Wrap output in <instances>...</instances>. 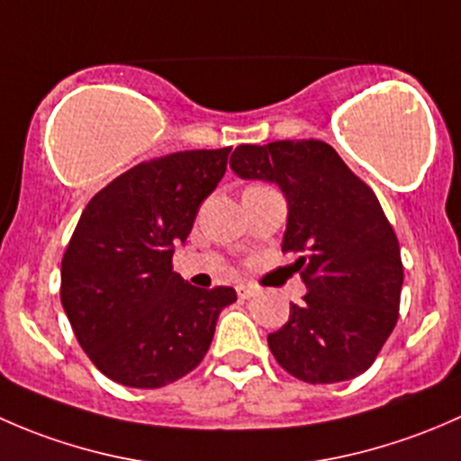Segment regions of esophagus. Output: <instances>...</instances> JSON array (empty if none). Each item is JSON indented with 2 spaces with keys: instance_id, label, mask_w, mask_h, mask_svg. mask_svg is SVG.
I'll return each instance as SVG.
<instances>
[{
  "instance_id": "esophagus-1",
  "label": "esophagus",
  "mask_w": 461,
  "mask_h": 461,
  "mask_svg": "<svg viewBox=\"0 0 461 461\" xmlns=\"http://www.w3.org/2000/svg\"><path fill=\"white\" fill-rule=\"evenodd\" d=\"M236 292H239L240 299H252L254 294H257V287L252 285H245V283H240L239 287H236Z\"/></svg>"
}]
</instances>
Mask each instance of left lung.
<instances>
[{
    "label": "left lung",
    "mask_w": 461,
    "mask_h": 461,
    "mask_svg": "<svg viewBox=\"0 0 461 461\" xmlns=\"http://www.w3.org/2000/svg\"><path fill=\"white\" fill-rule=\"evenodd\" d=\"M230 167L245 180L278 185L287 201L283 254H294L308 294L267 334L281 368L308 384L366 373L399 319L403 265L375 192L330 144H240Z\"/></svg>",
    "instance_id": "1"
}]
</instances>
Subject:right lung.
Listing matches in <instances>:
<instances>
[{
	"label": "right lung",
	"mask_w": 461,
	"mask_h": 461,
	"mask_svg": "<svg viewBox=\"0 0 461 461\" xmlns=\"http://www.w3.org/2000/svg\"><path fill=\"white\" fill-rule=\"evenodd\" d=\"M225 149L140 162L88 201L62 258V296L77 343L102 375L162 388L192 373L212 346L234 287L201 290L174 272L198 207L227 169Z\"/></svg>",
	"instance_id": "right-lung-1"
}]
</instances>
